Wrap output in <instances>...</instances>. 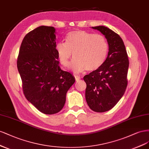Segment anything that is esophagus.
Returning <instances> with one entry per match:
<instances>
[{
	"instance_id": "obj_1",
	"label": "esophagus",
	"mask_w": 149,
	"mask_h": 149,
	"mask_svg": "<svg viewBox=\"0 0 149 149\" xmlns=\"http://www.w3.org/2000/svg\"><path fill=\"white\" fill-rule=\"evenodd\" d=\"M75 80L77 81H79L80 79V76H79V75H75Z\"/></svg>"
}]
</instances>
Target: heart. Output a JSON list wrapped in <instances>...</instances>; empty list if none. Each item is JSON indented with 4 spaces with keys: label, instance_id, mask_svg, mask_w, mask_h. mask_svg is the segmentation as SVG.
<instances>
[{
    "label": "heart",
    "instance_id": "heart-1",
    "mask_svg": "<svg viewBox=\"0 0 149 149\" xmlns=\"http://www.w3.org/2000/svg\"><path fill=\"white\" fill-rule=\"evenodd\" d=\"M55 48L57 59L64 67L69 65L73 54L70 69L80 73L86 69L93 71L100 68L107 60L109 45L102 35L75 30L68 33L65 42H57Z\"/></svg>",
    "mask_w": 149,
    "mask_h": 149
}]
</instances>
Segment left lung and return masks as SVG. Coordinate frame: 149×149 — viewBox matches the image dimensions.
Segmentation results:
<instances>
[{
  "label": "left lung",
  "instance_id": "obj_1",
  "mask_svg": "<svg viewBox=\"0 0 149 149\" xmlns=\"http://www.w3.org/2000/svg\"><path fill=\"white\" fill-rule=\"evenodd\" d=\"M92 28L104 35L109 51L103 65L84 77L87 84L85 98L91 109L103 113L112 109L125 92L129 62L125 46L119 35L104 26Z\"/></svg>",
  "mask_w": 149,
  "mask_h": 149
}]
</instances>
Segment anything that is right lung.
Instances as JSON below:
<instances>
[{
    "instance_id": "right-lung-1",
    "label": "right lung",
    "mask_w": 149,
    "mask_h": 149,
    "mask_svg": "<svg viewBox=\"0 0 149 149\" xmlns=\"http://www.w3.org/2000/svg\"><path fill=\"white\" fill-rule=\"evenodd\" d=\"M56 30L40 26L24 37L17 59L23 93L28 102L46 114L59 112L75 79L61 70L56 51Z\"/></svg>"
}]
</instances>
